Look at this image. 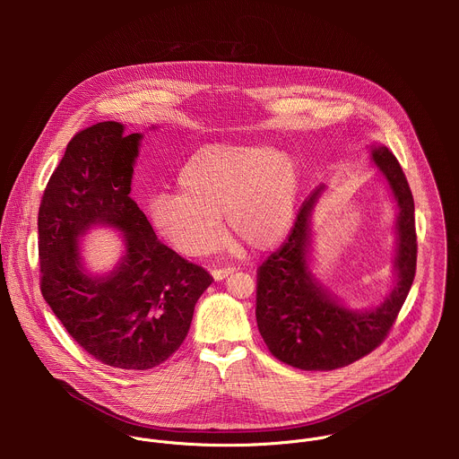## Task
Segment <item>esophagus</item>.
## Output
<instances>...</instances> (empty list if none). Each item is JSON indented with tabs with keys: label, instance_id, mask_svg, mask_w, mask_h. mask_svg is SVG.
Here are the masks:
<instances>
[{
	"label": "esophagus",
	"instance_id": "esophagus-1",
	"mask_svg": "<svg viewBox=\"0 0 459 459\" xmlns=\"http://www.w3.org/2000/svg\"><path fill=\"white\" fill-rule=\"evenodd\" d=\"M234 271H236L234 267H225V269H214V271H212V276H214V280H216V281H220V280H223V278L230 276V274H232Z\"/></svg>",
	"mask_w": 459,
	"mask_h": 459
}]
</instances>
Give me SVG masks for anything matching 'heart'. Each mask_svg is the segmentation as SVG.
<instances>
[{
	"instance_id": "obj_1",
	"label": "heart",
	"mask_w": 459,
	"mask_h": 459,
	"mask_svg": "<svg viewBox=\"0 0 459 459\" xmlns=\"http://www.w3.org/2000/svg\"><path fill=\"white\" fill-rule=\"evenodd\" d=\"M179 190L156 194L149 204L160 234L181 254L202 255L216 247L221 218L254 250L280 243L294 218L299 169L267 143H214L181 169Z\"/></svg>"
}]
</instances>
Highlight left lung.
Returning a JSON list of instances; mask_svg holds the SVG:
<instances>
[{
    "mask_svg": "<svg viewBox=\"0 0 459 459\" xmlns=\"http://www.w3.org/2000/svg\"><path fill=\"white\" fill-rule=\"evenodd\" d=\"M372 160L385 174L398 202V283L372 310L340 305L310 274L308 216L317 188L303 204L289 239L257 267L255 319L261 338L280 361L301 370L347 367L379 347L394 325L414 281L418 241L414 198L396 156L386 147H372Z\"/></svg>",
    "mask_w": 459,
    "mask_h": 459,
    "instance_id": "obj_1",
    "label": "left lung"
}]
</instances>
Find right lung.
Here are the masks:
<instances>
[{
  "label": "right lung",
  "instance_id": "right-lung-1",
  "mask_svg": "<svg viewBox=\"0 0 459 459\" xmlns=\"http://www.w3.org/2000/svg\"><path fill=\"white\" fill-rule=\"evenodd\" d=\"M142 134L117 121L87 126L69 142L38 212L39 287L73 340L103 365L149 370L167 361L190 329L195 301L212 276L163 245L130 198ZM105 222L127 250L105 279L79 265L77 238Z\"/></svg>",
  "mask_w": 459,
  "mask_h": 459
}]
</instances>
